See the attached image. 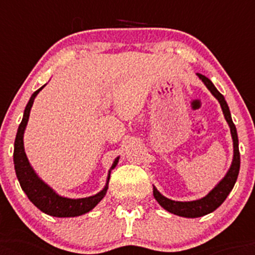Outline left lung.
Here are the masks:
<instances>
[{
	"label": "left lung",
	"mask_w": 255,
	"mask_h": 255,
	"mask_svg": "<svg viewBox=\"0 0 255 255\" xmlns=\"http://www.w3.org/2000/svg\"><path fill=\"white\" fill-rule=\"evenodd\" d=\"M197 75L204 82V85L208 87V90L212 92V95L220 102L224 116H225L226 122L229 124L230 133H232V139H233V161H232L229 170L226 172L225 177L222 178L221 181L218 182L217 185L214 186L213 189L210 190L205 197L200 198V200H194V201H174V200H170V198L163 196L153 186V197L156 198V201L159 202L160 206H163L164 209L168 210L169 213H173L176 216L186 218H197L202 217L205 214L212 213V212L217 209L218 206L221 205L222 202L225 201L228 194L232 192L234 184L237 181L238 172H240V163H241V160H240V149H238L237 129H236V126H234L233 120H232L230 110L228 107L225 98H224L221 92L218 91L217 88L214 87L210 79H208L205 75H201V74H197Z\"/></svg>",
	"instance_id": "left-lung-1"
}]
</instances>
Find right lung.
<instances>
[{
	"mask_svg": "<svg viewBox=\"0 0 255 255\" xmlns=\"http://www.w3.org/2000/svg\"><path fill=\"white\" fill-rule=\"evenodd\" d=\"M43 87L45 86H42L39 90H37L31 95L29 103L25 108V112H23L21 124L18 127L15 141H14V169H15V174H17V178L22 190L25 192L30 201L33 202L38 209L42 210L43 213L49 214V216H53V217H77V216H82V214L87 213V212L94 209L102 201V198L106 196L108 189V181H110V174H111V170L118 165L119 157H116L115 161L112 163L111 169L108 172L107 182H106L103 189L100 190L99 193L90 196V197H62L53 188H50L43 180H41L39 176L35 173V170L33 169V167L30 165L27 156L25 153L23 133H25V128L27 126V122H29L30 110L33 107L34 99L38 95V92L41 91Z\"/></svg>",
	"mask_w": 255,
	"mask_h": 255,
	"instance_id": "add662e5",
	"label": "right lung"
}]
</instances>
